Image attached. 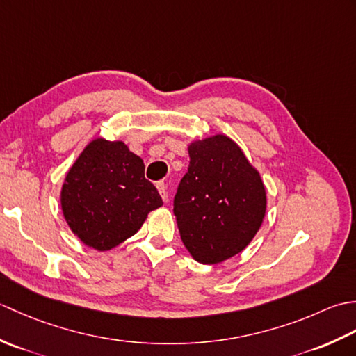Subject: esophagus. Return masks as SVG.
Masks as SVG:
<instances>
[{"mask_svg": "<svg viewBox=\"0 0 356 356\" xmlns=\"http://www.w3.org/2000/svg\"><path fill=\"white\" fill-rule=\"evenodd\" d=\"M156 186H157L159 193H161V195H162L163 202L168 200V191H166V185L162 182V180H161V182H157V184H156Z\"/></svg>", "mask_w": 356, "mask_h": 356, "instance_id": "obj_1", "label": "esophagus"}]
</instances>
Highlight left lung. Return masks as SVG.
<instances>
[{
	"label": "left lung",
	"instance_id": "obj_1",
	"mask_svg": "<svg viewBox=\"0 0 356 356\" xmlns=\"http://www.w3.org/2000/svg\"><path fill=\"white\" fill-rule=\"evenodd\" d=\"M190 166L174 197V216L188 252L217 264L251 243L266 214L260 172L231 138L214 134L188 145Z\"/></svg>",
	"mask_w": 356,
	"mask_h": 356
}]
</instances>
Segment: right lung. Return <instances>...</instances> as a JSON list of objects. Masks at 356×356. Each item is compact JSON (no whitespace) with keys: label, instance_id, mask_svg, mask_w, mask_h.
<instances>
[{"label":"right lung","instance_id":"add662e5","mask_svg":"<svg viewBox=\"0 0 356 356\" xmlns=\"http://www.w3.org/2000/svg\"><path fill=\"white\" fill-rule=\"evenodd\" d=\"M163 202L145 179L143 161L122 140L88 142L67 171L61 209L82 243L110 251L138 232Z\"/></svg>","mask_w":356,"mask_h":356}]
</instances>
